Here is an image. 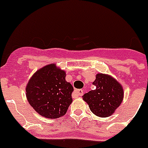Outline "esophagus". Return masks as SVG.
<instances>
[{
  "mask_svg": "<svg viewBox=\"0 0 148 148\" xmlns=\"http://www.w3.org/2000/svg\"><path fill=\"white\" fill-rule=\"evenodd\" d=\"M75 92L78 95L82 96V95H83V94H84V90H83V89H75Z\"/></svg>",
  "mask_w": 148,
  "mask_h": 148,
  "instance_id": "34e87169",
  "label": "esophagus"
}]
</instances>
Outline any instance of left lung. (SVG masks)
Wrapping results in <instances>:
<instances>
[{
	"label": "left lung",
	"mask_w": 148,
	"mask_h": 148,
	"mask_svg": "<svg viewBox=\"0 0 148 148\" xmlns=\"http://www.w3.org/2000/svg\"><path fill=\"white\" fill-rule=\"evenodd\" d=\"M92 84L96 89L84 95L83 100L96 116H111L123 102V86L114 78L103 73H97Z\"/></svg>",
	"instance_id": "obj_1"
}]
</instances>
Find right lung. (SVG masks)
Returning a JSON list of instances; mask_svg holds the SVG:
<instances>
[{
  "instance_id": "right-lung-1",
  "label": "right lung",
  "mask_w": 148,
  "mask_h": 148,
  "mask_svg": "<svg viewBox=\"0 0 148 148\" xmlns=\"http://www.w3.org/2000/svg\"><path fill=\"white\" fill-rule=\"evenodd\" d=\"M66 73L54 63L39 69L25 87L28 103L45 118H59L67 113L73 102V87L65 79Z\"/></svg>"
}]
</instances>
